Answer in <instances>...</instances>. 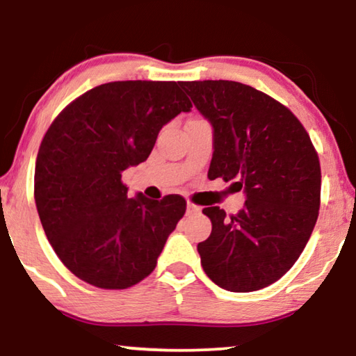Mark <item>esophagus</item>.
I'll return each instance as SVG.
<instances>
[{
  "label": "esophagus",
  "mask_w": 356,
  "mask_h": 356,
  "mask_svg": "<svg viewBox=\"0 0 356 356\" xmlns=\"http://www.w3.org/2000/svg\"><path fill=\"white\" fill-rule=\"evenodd\" d=\"M199 211H201V207L196 206V204H193V202H188V206H186V213H188V216H193V213H197Z\"/></svg>",
  "instance_id": "34e87169"
}]
</instances>
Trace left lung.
<instances>
[{
  "label": "left lung",
  "instance_id": "8db88e82",
  "mask_svg": "<svg viewBox=\"0 0 356 356\" xmlns=\"http://www.w3.org/2000/svg\"><path fill=\"white\" fill-rule=\"evenodd\" d=\"M213 128L207 177L235 181L236 216L206 207L212 233L199 243L202 269L228 291H256L291 269L318 220L321 165L300 120L264 92L235 81L181 82Z\"/></svg>",
  "mask_w": 356,
  "mask_h": 356
}]
</instances>
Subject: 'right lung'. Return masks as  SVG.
Masks as SVG:
<instances>
[{
  "label": "right lung",
  "instance_id": "right-lung-1",
  "mask_svg": "<svg viewBox=\"0 0 356 356\" xmlns=\"http://www.w3.org/2000/svg\"><path fill=\"white\" fill-rule=\"evenodd\" d=\"M191 106L179 82L116 81L53 120L38 149L33 197L51 248L81 280L123 290L155 269L186 201L128 197L121 173L147 160L163 124Z\"/></svg>",
  "mask_w": 356,
  "mask_h": 356
}]
</instances>
